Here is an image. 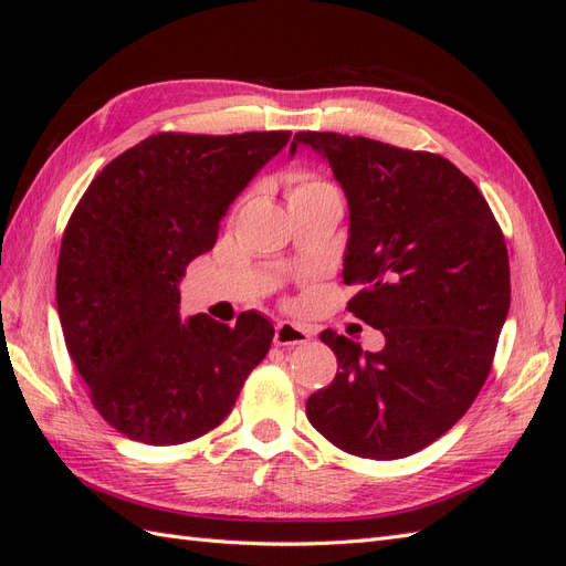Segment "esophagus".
<instances>
[{"mask_svg": "<svg viewBox=\"0 0 566 566\" xmlns=\"http://www.w3.org/2000/svg\"><path fill=\"white\" fill-rule=\"evenodd\" d=\"M312 333L304 328V325L297 323H290V321H281L276 323V333H273V342H276L279 347H295V345H304V342H310Z\"/></svg>", "mask_w": 566, "mask_h": 566, "instance_id": "1", "label": "esophagus"}]
</instances>
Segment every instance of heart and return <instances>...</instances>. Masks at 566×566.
<instances>
[{"instance_id": "heart-1", "label": "heart", "mask_w": 566, "mask_h": 566, "mask_svg": "<svg viewBox=\"0 0 566 566\" xmlns=\"http://www.w3.org/2000/svg\"><path fill=\"white\" fill-rule=\"evenodd\" d=\"M285 191L287 202L312 200V198H339L337 188L325 181L323 177L310 172V169H290L285 175Z\"/></svg>"}]
</instances>
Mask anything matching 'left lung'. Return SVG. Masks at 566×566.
I'll use <instances>...</instances> for the list:
<instances>
[{
    "label": "left lung",
    "mask_w": 566,
    "mask_h": 566,
    "mask_svg": "<svg viewBox=\"0 0 566 566\" xmlns=\"http://www.w3.org/2000/svg\"><path fill=\"white\" fill-rule=\"evenodd\" d=\"M328 158L349 202L347 312L382 331L385 347L323 331L335 380L306 418L337 449L397 460L430 447L484 387L510 310L505 235L460 169L427 150L366 136L297 132Z\"/></svg>",
    "instance_id": "1"
}]
</instances>
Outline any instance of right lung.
Segmentation results:
<instances>
[{
  "label": "right lung",
  "instance_id": "obj_1",
  "mask_svg": "<svg viewBox=\"0 0 566 566\" xmlns=\"http://www.w3.org/2000/svg\"><path fill=\"white\" fill-rule=\"evenodd\" d=\"M290 132H158L94 177L63 231L56 304L94 408L119 434L175 447L221 424L271 347L256 312L179 318V281Z\"/></svg>",
  "mask_w": 566,
  "mask_h": 566
}]
</instances>
